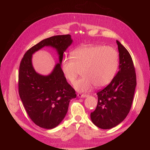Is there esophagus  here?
<instances>
[{
    "mask_svg": "<svg viewBox=\"0 0 150 150\" xmlns=\"http://www.w3.org/2000/svg\"><path fill=\"white\" fill-rule=\"evenodd\" d=\"M88 95L85 94H78V98H86L87 97Z\"/></svg>",
    "mask_w": 150,
    "mask_h": 150,
    "instance_id": "1",
    "label": "esophagus"
}]
</instances>
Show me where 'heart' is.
Here are the masks:
<instances>
[{
  "instance_id": "heart-1",
  "label": "heart",
  "mask_w": 150,
  "mask_h": 150,
  "mask_svg": "<svg viewBox=\"0 0 150 150\" xmlns=\"http://www.w3.org/2000/svg\"><path fill=\"white\" fill-rule=\"evenodd\" d=\"M119 64V55L111 46H89L77 48L71 57H66L61 62L62 73L67 80L73 83L81 71L82 77L74 84L79 92H87L95 87L110 84L115 78Z\"/></svg>"
}]
</instances>
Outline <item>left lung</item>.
I'll list each match as a JSON object with an SVG mask.
<instances>
[{
  "label": "left lung",
  "mask_w": 150,
  "mask_h": 150,
  "mask_svg": "<svg viewBox=\"0 0 150 150\" xmlns=\"http://www.w3.org/2000/svg\"><path fill=\"white\" fill-rule=\"evenodd\" d=\"M119 51V71L106 88L97 93L96 110L91 119L98 128L108 129L123 121L131 110L137 86L132 58L127 49L116 40Z\"/></svg>",
  "instance_id": "8db88e82"
}]
</instances>
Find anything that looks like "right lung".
<instances>
[{
    "label": "right lung",
    "mask_w": 150,
    "mask_h": 150,
    "mask_svg": "<svg viewBox=\"0 0 150 150\" xmlns=\"http://www.w3.org/2000/svg\"><path fill=\"white\" fill-rule=\"evenodd\" d=\"M72 42L69 34L45 39L32 47L22 59L19 72V93L29 117L40 128L52 129L61 123L68 110L75 90L68 84L61 69L63 53ZM45 46L55 48L60 63L52 73L43 76L36 73L31 64L32 54Z\"/></svg>",
    "instance_id": "1"
}]
</instances>
